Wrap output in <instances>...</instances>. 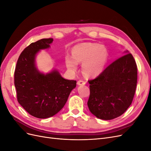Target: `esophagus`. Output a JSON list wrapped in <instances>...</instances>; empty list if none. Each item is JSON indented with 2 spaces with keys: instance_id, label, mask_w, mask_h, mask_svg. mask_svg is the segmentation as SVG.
Returning <instances> with one entry per match:
<instances>
[{
  "instance_id": "obj_1",
  "label": "esophagus",
  "mask_w": 151,
  "mask_h": 151,
  "mask_svg": "<svg viewBox=\"0 0 151 151\" xmlns=\"http://www.w3.org/2000/svg\"><path fill=\"white\" fill-rule=\"evenodd\" d=\"M77 84L81 86V85H85L86 84V82L83 81V80H79L77 81Z\"/></svg>"
}]
</instances>
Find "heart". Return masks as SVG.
<instances>
[{
  "instance_id": "heart-1",
  "label": "heart",
  "mask_w": 151,
  "mask_h": 151,
  "mask_svg": "<svg viewBox=\"0 0 151 151\" xmlns=\"http://www.w3.org/2000/svg\"><path fill=\"white\" fill-rule=\"evenodd\" d=\"M108 52L103 45L96 43H84L75 47L72 50V56L67 55L65 64L68 69L75 71L77 63H83L82 69L88 77H96L101 74L106 65Z\"/></svg>"
}]
</instances>
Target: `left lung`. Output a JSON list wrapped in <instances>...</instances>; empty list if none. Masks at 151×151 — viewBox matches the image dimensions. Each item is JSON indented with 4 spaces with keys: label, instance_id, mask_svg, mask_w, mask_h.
I'll list each match as a JSON object with an SVG mask.
<instances>
[{
    "label": "left lung",
    "instance_id": "obj_1",
    "mask_svg": "<svg viewBox=\"0 0 151 151\" xmlns=\"http://www.w3.org/2000/svg\"><path fill=\"white\" fill-rule=\"evenodd\" d=\"M88 82V106L91 113L104 120L121 116L130 106L135 93L137 67L134 57L125 52L96 78Z\"/></svg>",
    "mask_w": 151,
    "mask_h": 151
}]
</instances>
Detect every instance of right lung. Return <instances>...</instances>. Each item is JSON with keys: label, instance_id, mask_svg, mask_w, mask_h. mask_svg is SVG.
I'll return each mask as SVG.
<instances>
[{"label": "right lung", "instance_id": "1", "mask_svg": "<svg viewBox=\"0 0 151 151\" xmlns=\"http://www.w3.org/2000/svg\"><path fill=\"white\" fill-rule=\"evenodd\" d=\"M53 38H44L27 47L18 58L14 72V85L19 103L31 115L38 118L53 116L65 104L76 81L67 80L57 70L47 74L36 67V55L47 49Z\"/></svg>", "mask_w": 151, "mask_h": 151}]
</instances>
